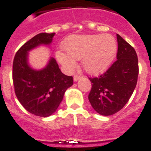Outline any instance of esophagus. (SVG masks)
Here are the masks:
<instances>
[{
  "mask_svg": "<svg viewBox=\"0 0 151 151\" xmlns=\"http://www.w3.org/2000/svg\"><path fill=\"white\" fill-rule=\"evenodd\" d=\"M80 78H81V76L78 75V74H75V75L73 76V81H77L79 80Z\"/></svg>",
  "mask_w": 151,
  "mask_h": 151,
  "instance_id": "34e87169",
  "label": "esophagus"
}]
</instances>
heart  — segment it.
<instances>
[{
  "label": "heart",
  "mask_w": 151,
  "mask_h": 151,
  "mask_svg": "<svg viewBox=\"0 0 151 151\" xmlns=\"http://www.w3.org/2000/svg\"><path fill=\"white\" fill-rule=\"evenodd\" d=\"M68 53L59 50L56 58L67 71H73L76 60L82 59V66L88 73L104 72L113 61L117 51L116 40L110 35H82L72 36L64 43Z\"/></svg>",
  "instance_id": "1"
}]
</instances>
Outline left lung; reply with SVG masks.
<instances>
[{"instance_id":"left-lung-1","label":"left lung","mask_w":151,"mask_h":151,"mask_svg":"<svg viewBox=\"0 0 151 151\" xmlns=\"http://www.w3.org/2000/svg\"><path fill=\"white\" fill-rule=\"evenodd\" d=\"M117 42V60L104 73L89 78L92 87L88 99L93 109L102 116H111L122 109L137 83L139 66L137 52L118 34Z\"/></svg>"}]
</instances>
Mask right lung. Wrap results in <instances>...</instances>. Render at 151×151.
<instances>
[{"instance_id":"right-lung-1","label":"right lung","mask_w":151,"mask_h":151,"mask_svg":"<svg viewBox=\"0 0 151 151\" xmlns=\"http://www.w3.org/2000/svg\"><path fill=\"white\" fill-rule=\"evenodd\" d=\"M55 33H40L17 51L13 61L12 79L16 97L30 113L47 117L56 111L73 78L63 74L53 58L47 67L35 70L27 63L28 51L40 44H50Z\"/></svg>"}]
</instances>
